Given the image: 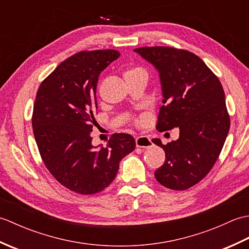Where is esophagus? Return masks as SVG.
Returning a JSON list of instances; mask_svg holds the SVG:
<instances>
[{
    "label": "esophagus",
    "instance_id": "1",
    "mask_svg": "<svg viewBox=\"0 0 249 249\" xmlns=\"http://www.w3.org/2000/svg\"><path fill=\"white\" fill-rule=\"evenodd\" d=\"M136 146L141 147V149H147V147L152 146V142L149 137L146 136H140L136 138Z\"/></svg>",
    "mask_w": 249,
    "mask_h": 249
}]
</instances>
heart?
<instances>
[{
	"label": "heart",
	"mask_w": 249,
	"mask_h": 249,
	"mask_svg": "<svg viewBox=\"0 0 249 249\" xmlns=\"http://www.w3.org/2000/svg\"><path fill=\"white\" fill-rule=\"evenodd\" d=\"M131 72H145V71L140 67H136V68H131V70H128L125 73H131Z\"/></svg>",
	"instance_id": "1"
}]
</instances>
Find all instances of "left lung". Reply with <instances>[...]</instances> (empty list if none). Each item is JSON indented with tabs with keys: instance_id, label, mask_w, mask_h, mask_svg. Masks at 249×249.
<instances>
[{
	"instance_id": "obj_1",
	"label": "left lung",
	"mask_w": 249,
	"mask_h": 249,
	"mask_svg": "<svg viewBox=\"0 0 249 249\" xmlns=\"http://www.w3.org/2000/svg\"><path fill=\"white\" fill-rule=\"evenodd\" d=\"M136 53L160 75L162 104L156 128L178 127V140L166 145L163 165L155 171L162 186L185 190L200 182L217 160L230 128L225 92L218 78L199 56L169 47H143Z\"/></svg>"
}]
</instances>
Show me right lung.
Instances as JSON below:
<instances>
[{
  "mask_svg": "<svg viewBox=\"0 0 249 249\" xmlns=\"http://www.w3.org/2000/svg\"><path fill=\"white\" fill-rule=\"evenodd\" d=\"M116 50L83 51L47 77L37 91L33 109L34 137L45 166L63 186L81 195L108 187L123 158L135 150L128 134H115L107 146L92 145L98 77Z\"/></svg>",
  "mask_w": 249,
  "mask_h": 249,
  "instance_id": "right-lung-1",
  "label": "right lung"
}]
</instances>
